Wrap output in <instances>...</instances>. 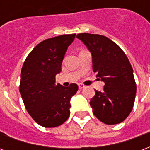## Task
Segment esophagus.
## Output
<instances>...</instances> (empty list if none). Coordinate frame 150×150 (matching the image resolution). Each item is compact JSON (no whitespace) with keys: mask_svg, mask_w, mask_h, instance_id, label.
Listing matches in <instances>:
<instances>
[{"mask_svg":"<svg viewBox=\"0 0 150 150\" xmlns=\"http://www.w3.org/2000/svg\"><path fill=\"white\" fill-rule=\"evenodd\" d=\"M85 88V86L83 84H82V83H79V89H83V88Z\"/></svg>","mask_w":150,"mask_h":150,"instance_id":"esophagus-1","label":"esophagus"}]
</instances>
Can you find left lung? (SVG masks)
<instances>
[{"label": "left lung", "mask_w": 150, "mask_h": 150, "mask_svg": "<svg viewBox=\"0 0 150 150\" xmlns=\"http://www.w3.org/2000/svg\"><path fill=\"white\" fill-rule=\"evenodd\" d=\"M92 56V68L104 83V91L95 90L90 105L96 117L106 125H116L128 117L134 104L137 86L133 70L118 45L100 34H77Z\"/></svg>", "instance_id": "left-lung-1"}]
</instances>
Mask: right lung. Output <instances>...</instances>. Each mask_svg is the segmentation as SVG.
Listing matches in <instances>:
<instances>
[{
    "label": "right lung",
    "instance_id": "add662e5",
    "mask_svg": "<svg viewBox=\"0 0 150 150\" xmlns=\"http://www.w3.org/2000/svg\"><path fill=\"white\" fill-rule=\"evenodd\" d=\"M75 34L51 38L38 44L25 60L19 91L31 117L46 128L61 125L70 116L71 98L78 85L55 84V76Z\"/></svg>",
    "mask_w": 150,
    "mask_h": 150
}]
</instances>
